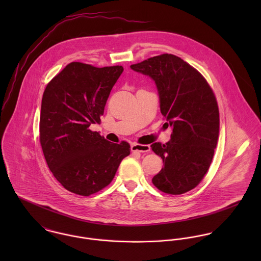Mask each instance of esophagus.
I'll return each mask as SVG.
<instances>
[{"instance_id":"esophagus-1","label":"esophagus","mask_w":261,"mask_h":261,"mask_svg":"<svg viewBox=\"0 0 261 261\" xmlns=\"http://www.w3.org/2000/svg\"><path fill=\"white\" fill-rule=\"evenodd\" d=\"M130 149L133 151H140V152H148L150 150L149 145H140V144H133L130 146Z\"/></svg>"}]
</instances>
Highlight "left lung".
Returning <instances> with one entry per match:
<instances>
[{
  "label": "left lung",
  "mask_w": 261,
  "mask_h": 261,
  "mask_svg": "<svg viewBox=\"0 0 261 261\" xmlns=\"http://www.w3.org/2000/svg\"><path fill=\"white\" fill-rule=\"evenodd\" d=\"M130 68L154 81L165 124L173 129L168 143L150 146L164 163L152 184L167 194H184L201 182L218 143L215 95L202 75L172 54L151 57Z\"/></svg>",
  "instance_id": "1"
}]
</instances>
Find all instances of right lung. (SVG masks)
Listing matches in <instances>:
<instances>
[{"mask_svg": "<svg viewBox=\"0 0 261 261\" xmlns=\"http://www.w3.org/2000/svg\"><path fill=\"white\" fill-rule=\"evenodd\" d=\"M122 66L97 68L71 62L46 86L40 114V143L47 165L66 190L89 196L108 186L123 158L126 142L113 144L96 132Z\"/></svg>", "mask_w": 261, "mask_h": 261, "instance_id": "right-lung-1", "label": "right lung"}]
</instances>
